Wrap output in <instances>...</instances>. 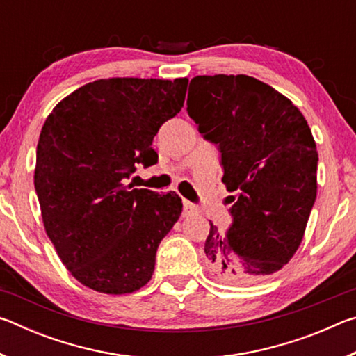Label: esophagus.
I'll list each match as a JSON object with an SVG mask.
<instances>
[{"label": "esophagus", "instance_id": "34e87169", "mask_svg": "<svg viewBox=\"0 0 356 356\" xmlns=\"http://www.w3.org/2000/svg\"><path fill=\"white\" fill-rule=\"evenodd\" d=\"M196 212V206H193V204L188 200H184V215H191Z\"/></svg>", "mask_w": 356, "mask_h": 356}]
</instances>
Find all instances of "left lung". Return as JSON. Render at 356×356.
<instances>
[{"mask_svg": "<svg viewBox=\"0 0 356 356\" xmlns=\"http://www.w3.org/2000/svg\"><path fill=\"white\" fill-rule=\"evenodd\" d=\"M186 111L221 152V182L232 226L210 222L206 265L226 284H252L297 252L317 195V149L301 111L286 95L248 75H200Z\"/></svg>", "mask_w": 356, "mask_h": 356, "instance_id": "left-lung-1", "label": "left lung"}]
</instances>
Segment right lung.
<instances>
[{
	"label": "right lung",
	"instance_id": "add662e5",
	"mask_svg": "<svg viewBox=\"0 0 356 356\" xmlns=\"http://www.w3.org/2000/svg\"><path fill=\"white\" fill-rule=\"evenodd\" d=\"M188 78H105L64 97L45 119L34 186L48 238L70 275L124 295L152 278L159 245L182 200L125 184L152 165L161 124L182 110Z\"/></svg>",
	"mask_w": 356,
	"mask_h": 356
}]
</instances>
